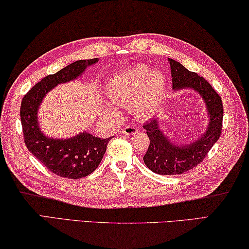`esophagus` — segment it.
<instances>
[{"label":"esophagus","instance_id":"esophagus-1","mask_svg":"<svg viewBox=\"0 0 249 249\" xmlns=\"http://www.w3.org/2000/svg\"><path fill=\"white\" fill-rule=\"evenodd\" d=\"M137 131H139V128L135 125H127L122 128V133L125 134V135H132V134H135Z\"/></svg>","mask_w":249,"mask_h":249}]
</instances>
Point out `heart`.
Returning <instances> with one entry per match:
<instances>
[{"instance_id": "1", "label": "heart", "mask_w": 249, "mask_h": 249, "mask_svg": "<svg viewBox=\"0 0 249 249\" xmlns=\"http://www.w3.org/2000/svg\"><path fill=\"white\" fill-rule=\"evenodd\" d=\"M166 82L160 72H149L143 65L122 71L108 83L106 94L115 105L132 103L134 113L151 116L163 103Z\"/></svg>"}]
</instances>
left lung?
I'll return each instance as SVG.
<instances>
[{"label":"left lung","instance_id":"left-lung-1","mask_svg":"<svg viewBox=\"0 0 249 249\" xmlns=\"http://www.w3.org/2000/svg\"><path fill=\"white\" fill-rule=\"evenodd\" d=\"M175 90L189 88L198 92L204 98L210 114L207 129L198 140L188 145H174L160 129L156 118L143 125L149 145L144 155V163L152 172L160 175H179L202 163L208 152L218 141L223 128L224 107L222 97L213 86L198 74L185 69L180 63L168 58Z\"/></svg>","mask_w":249,"mask_h":249}]
</instances>
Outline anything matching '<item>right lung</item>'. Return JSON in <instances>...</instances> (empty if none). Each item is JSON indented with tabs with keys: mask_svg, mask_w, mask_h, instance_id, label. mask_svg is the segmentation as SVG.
<instances>
[{
	"mask_svg": "<svg viewBox=\"0 0 249 249\" xmlns=\"http://www.w3.org/2000/svg\"><path fill=\"white\" fill-rule=\"evenodd\" d=\"M98 58L80 60L57 73L47 75L36 83L21 103V123L24 143L29 151L53 174L77 179L89 175L100 165L109 139H98L89 133H81L69 140L49 139L38 127L37 109L47 93L54 86L78 77L88 66Z\"/></svg>",
	"mask_w": 249,
	"mask_h": 249,
	"instance_id": "obj_1",
	"label": "right lung"
}]
</instances>
